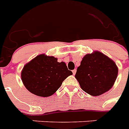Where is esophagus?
I'll use <instances>...</instances> for the list:
<instances>
[{"label":"esophagus","mask_w":129,"mask_h":129,"mask_svg":"<svg viewBox=\"0 0 129 129\" xmlns=\"http://www.w3.org/2000/svg\"><path fill=\"white\" fill-rule=\"evenodd\" d=\"M76 72H77V70H76V69H75V70H73V71H72V72H73V74H74V75H75V73H76Z\"/></svg>","instance_id":"obj_1"}]
</instances>
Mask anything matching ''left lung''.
Instances as JSON below:
<instances>
[{"label":"left lung","instance_id":"1","mask_svg":"<svg viewBox=\"0 0 129 129\" xmlns=\"http://www.w3.org/2000/svg\"><path fill=\"white\" fill-rule=\"evenodd\" d=\"M118 75L115 62L99 51L82 58L75 77L82 90L92 96H99L111 89Z\"/></svg>","mask_w":129,"mask_h":129}]
</instances>
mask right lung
<instances>
[{
  "label": "right lung",
  "mask_w": 129,
  "mask_h": 129,
  "mask_svg": "<svg viewBox=\"0 0 129 129\" xmlns=\"http://www.w3.org/2000/svg\"><path fill=\"white\" fill-rule=\"evenodd\" d=\"M72 74L66 63L57 62L56 57L42 54L25 64L21 79L30 93L46 97L55 93L63 81Z\"/></svg>",
  "instance_id": "obj_1"
}]
</instances>
